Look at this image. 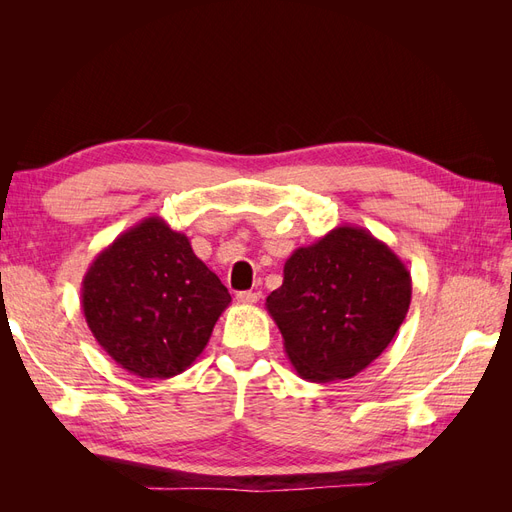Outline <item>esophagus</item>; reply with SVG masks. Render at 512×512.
<instances>
[{
	"instance_id": "obj_1",
	"label": "esophagus",
	"mask_w": 512,
	"mask_h": 512,
	"mask_svg": "<svg viewBox=\"0 0 512 512\" xmlns=\"http://www.w3.org/2000/svg\"><path fill=\"white\" fill-rule=\"evenodd\" d=\"M237 301L243 303V305H254L260 301V292L258 290H243V292H237Z\"/></svg>"
}]
</instances>
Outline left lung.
<instances>
[{"instance_id": "left-lung-1", "label": "left lung", "mask_w": 512, "mask_h": 512, "mask_svg": "<svg viewBox=\"0 0 512 512\" xmlns=\"http://www.w3.org/2000/svg\"><path fill=\"white\" fill-rule=\"evenodd\" d=\"M412 299L401 258L359 226H337L299 247L267 309L297 374L309 382L348 380L393 342Z\"/></svg>"}]
</instances>
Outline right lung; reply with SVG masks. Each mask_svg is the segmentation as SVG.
I'll list each match as a JSON object with an SVG mask.
<instances>
[{
  "mask_svg": "<svg viewBox=\"0 0 512 512\" xmlns=\"http://www.w3.org/2000/svg\"><path fill=\"white\" fill-rule=\"evenodd\" d=\"M230 294L190 239L162 218L143 220L102 250L83 277L89 331L141 378H173L205 350Z\"/></svg>",
  "mask_w": 512,
  "mask_h": 512,
  "instance_id": "add662e5",
  "label": "right lung"
}]
</instances>
